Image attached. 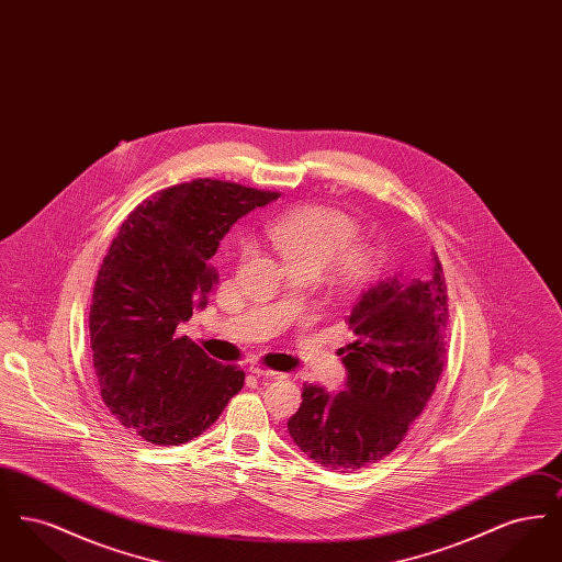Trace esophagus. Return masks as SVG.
<instances>
[{"instance_id": "1", "label": "esophagus", "mask_w": 562, "mask_h": 562, "mask_svg": "<svg viewBox=\"0 0 562 562\" xmlns=\"http://www.w3.org/2000/svg\"><path fill=\"white\" fill-rule=\"evenodd\" d=\"M248 371L252 374H257V376H268V379H282V376H284L282 373L269 371L268 367H263V364H250Z\"/></svg>"}]
</instances>
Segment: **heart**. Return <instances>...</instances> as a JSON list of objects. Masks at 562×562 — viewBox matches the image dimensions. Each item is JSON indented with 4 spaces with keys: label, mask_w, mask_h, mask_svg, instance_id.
I'll use <instances>...</instances> for the list:
<instances>
[{
    "label": "heart",
    "mask_w": 562,
    "mask_h": 562,
    "mask_svg": "<svg viewBox=\"0 0 562 562\" xmlns=\"http://www.w3.org/2000/svg\"><path fill=\"white\" fill-rule=\"evenodd\" d=\"M356 221L348 214L301 206L273 218L268 236L289 269H314L328 266L337 284L356 289L367 284L376 271V255L371 248L353 244Z\"/></svg>",
    "instance_id": "heart-1"
}]
</instances>
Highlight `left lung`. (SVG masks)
<instances>
[{
	"instance_id": "left-lung-1",
	"label": "left lung",
	"mask_w": 562,
	"mask_h": 562,
	"mask_svg": "<svg viewBox=\"0 0 562 562\" xmlns=\"http://www.w3.org/2000/svg\"><path fill=\"white\" fill-rule=\"evenodd\" d=\"M449 294L431 250L417 276L379 280L346 316L344 392L303 385L289 419L294 445L333 470H358L387 457L426 408L445 367Z\"/></svg>"
}]
</instances>
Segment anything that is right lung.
<instances>
[{"label": "right lung", "mask_w": 562, "mask_h": 562, "mask_svg": "<svg viewBox=\"0 0 562 562\" xmlns=\"http://www.w3.org/2000/svg\"><path fill=\"white\" fill-rule=\"evenodd\" d=\"M278 195L195 179L138 204L111 241L90 305L92 362L111 415L143 440L189 442L240 392L244 371L177 326L206 307L218 280L211 259L229 227Z\"/></svg>", "instance_id": "1"}]
</instances>
